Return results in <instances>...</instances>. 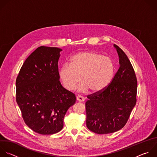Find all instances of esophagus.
Masks as SVG:
<instances>
[{
	"instance_id": "esophagus-1",
	"label": "esophagus",
	"mask_w": 157,
	"mask_h": 157,
	"mask_svg": "<svg viewBox=\"0 0 157 157\" xmlns=\"http://www.w3.org/2000/svg\"><path fill=\"white\" fill-rule=\"evenodd\" d=\"M76 100L79 102H83V101H84L85 98L81 96V95H78L76 97Z\"/></svg>"
}]
</instances>
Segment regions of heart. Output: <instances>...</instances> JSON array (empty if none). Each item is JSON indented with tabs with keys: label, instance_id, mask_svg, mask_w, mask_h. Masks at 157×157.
<instances>
[{
	"label": "heart",
	"instance_id": "b5f03b06",
	"mask_svg": "<svg viewBox=\"0 0 157 157\" xmlns=\"http://www.w3.org/2000/svg\"><path fill=\"white\" fill-rule=\"evenodd\" d=\"M115 70V63L110 57L96 52L82 51L70 58L69 65L65 64L59 69V75L67 90H73L81 79L79 92L90 89L92 93H98L110 84Z\"/></svg>",
	"mask_w": 157,
	"mask_h": 157
}]
</instances>
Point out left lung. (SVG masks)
Masks as SVG:
<instances>
[{
	"label": "left lung",
	"instance_id": "left-lung-1",
	"mask_svg": "<svg viewBox=\"0 0 157 157\" xmlns=\"http://www.w3.org/2000/svg\"><path fill=\"white\" fill-rule=\"evenodd\" d=\"M113 46L118 55L120 68L108 87L97 94L88 95L86 103V126L98 134L122 129L136 103L135 72L124 52L117 45Z\"/></svg>",
	"mask_w": 157,
	"mask_h": 157
}]
</instances>
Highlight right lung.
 <instances>
[{
	"label": "right lung",
	"mask_w": 157,
	"mask_h": 157,
	"mask_svg": "<svg viewBox=\"0 0 157 157\" xmlns=\"http://www.w3.org/2000/svg\"><path fill=\"white\" fill-rule=\"evenodd\" d=\"M62 49L41 46L24 62L16 80V100L26 125L43 135L54 134L63 127L75 95L60 82L58 62Z\"/></svg>",
	"instance_id": "right-lung-1"
}]
</instances>
